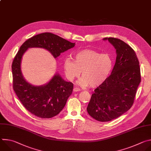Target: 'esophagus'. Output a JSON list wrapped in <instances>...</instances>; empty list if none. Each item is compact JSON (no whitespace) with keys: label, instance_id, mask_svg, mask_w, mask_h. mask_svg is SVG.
<instances>
[{"label":"esophagus","instance_id":"obj_1","mask_svg":"<svg viewBox=\"0 0 151 151\" xmlns=\"http://www.w3.org/2000/svg\"><path fill=\"white\" fill-rule=\"evenodd\" d=\"M80 91V89L78 88H77V87H75V88H73V91H74V92H77V91Z\"/></svg>","mask_w":151,"mask_h":151}]
</instances>
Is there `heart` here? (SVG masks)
<instances>
[{
  "instance_id": "b5f03b06",
  "label": "heart",
  "mask_w": 151,
  "mask_h": 151,
  "mask_svg": "<svg viewBox=\"0 0 151 151\" xmlns=\"http://www.w3.org/2000/svg\"><path fill=\"white\" fill-rule=\"evenodd\" d=\"M74 61L66 58L63 69L67 79L72 81L82 73L77 83L82 87H96L108 78L112 68L110 56L92 50H83L74 54Z\"/></svg>"
}]
</instances>
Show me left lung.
<instances>
[{
    "mask_svg": "<svg viewBox=\"0 0 151 151\" xmlns=\"http://www.w3.org/2000/svg\"><path fill=\"white\" fill-rule=\"evenodd\" d=\"M103 40H108L116 49V62L111 75L94 90L87 110L97 121L107 122L131 108L141 75L138 58L130 46L115 37Z\"/></svg>",
    "mask_w": 151,
    "mask_h": 151,
    "instance_id": "8db88e82",
    "label": "left lung"
}]
</instances>
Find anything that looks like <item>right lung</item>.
Returning <instances> with one entry per match:
<instances>
[{
  "instance_id": "add662e5",
  "label": "right lung",
  "mask_w": 151,
  "mask_h": 151,
  "mask_svg": "<svg viewBox=\"0 0 151 151\" xmlns=\"http://www.w3.org/2000/svg\"><path fill=\"white\" fill-rule=\"evenodd\" d=\"M75 45V43L47 32L28 39L20 47L12 64L13 88L21 103L33 115L41 118H50L58 115L72 94L73 84L64 81L57 73L45 85L34 86L29 83L21 70L23 55L29 48H42L56 58Z\"/></svg>"
}]
</instances>
